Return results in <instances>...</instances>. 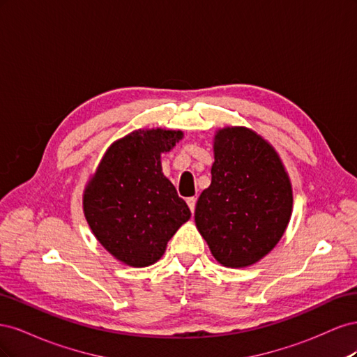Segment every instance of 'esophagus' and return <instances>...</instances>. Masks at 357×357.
<instances>
[{"mask_svg":"<svg viewBox=\"0 0 357 357\" xmlns=\"http://www.w3.org/2000/svg\"><path fill=\"white\" fill-rule=\"evenodd\" d=\"M186 202H188V205H189V208H190V211L193 213L195 211V205H197V198L195 197H190V198H188L186 199Z\"/></svg>","mask_w":357,"mask_h":357,"instance_id":"esophagus-1","label":"esophagus"}]
</instances>
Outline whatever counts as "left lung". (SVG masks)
<instances>
[{"mask_svg": "<svg viewBox=\"0 0 357 357\" xmlns=\"http://www.w3.org/2000/svg\"><path fill=\"white\" fill-rule=\"evenodd\" d=\"M291 214V186L282 160L247 128L214 138L211 185L198 198L195 222L215 261L248 266L274 248Z\"/></svg>", "mask_w": 357, "mask_h": 357, "instance_id": "obj_1", "label": "left lung"}]
</instances>
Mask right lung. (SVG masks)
I'll use <instances>...</instances> for the list:
<instances>
[{
	"label": "right lung",
	"instance_id": "obj_1",
	"mask_svg": "<svg viewBox=\"0 0 357 357\" xmlns=\"http://www.w3.org/2000/svg\"><path fill=\"white\" fill-rule=\"evenodd\" d=\"M181 131H135L113 143L84 192L83 208L93 235L119 261L149 266L190 218L188 204L162 174L160 153Z\"/></svg>",
	"mask_w": 357,
	"mask_h": 357
}]
</instances>
